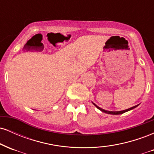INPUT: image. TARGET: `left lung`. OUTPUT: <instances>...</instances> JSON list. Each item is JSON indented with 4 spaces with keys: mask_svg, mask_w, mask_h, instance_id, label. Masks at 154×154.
I'll return each instance as SVG.
<instances>
[{
    "mask_svg": "<svg viewBox=\"0 0 154 154\" xmlns=\"http://www.w3.org/2000/svg\"><path fill=\"white\" fill-rule=\"evenodd\" d=\"M92 103H93V105H94L97 108V109H99V110H100V111H101L102 112L106 113V114H113V115H118V114H123V113L127 112V111H130V110H132V109H135V108H136V107L138 106H139V104H137V105L135 106H132V107H131V108H130V109H125V110H123V111H107V110H105V109H101V108H100V107L98 106H97L96 104H95L94 103H93V102H92Z\"/></svg>",
    "mask_w": 154,
    "mask_h": 154,
    "instance_id": "1",
    "label": "left lung"
}]
</instances>
